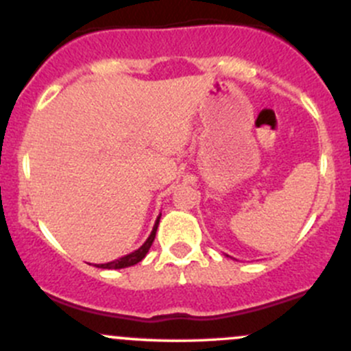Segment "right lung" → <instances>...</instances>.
I'll list each match as a JSON object with an SVG mask.
<instances>
[{"instance_id":"obj_1","label":"right lung","mask_w":351,"mask_h":351,"mask_svg":"<svg viewBox=\"0 0 351 351\" xmlns=\"http://www.w3.org/2000/svg\"><path fill=\"white\" fill-rule=\"evenodd\" d=\"M159 217H161V214L158 215V219H156L154 226H153V231H151L149 238L144 241V244L141 247H137L136 251H132V253L125 254V256L119 258V260H113V261H108V263H100V265H95V267L98 268H108V270H120V268H127V267H132V265H137L139 261L144 260V256L147 254V251H149L151 244H153L154 238H156V231H158V226H159Z\"/></svg>"}]
</instances>
